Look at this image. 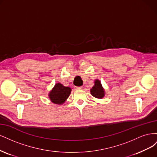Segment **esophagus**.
I'll list each match as a JSON object with an SVG mask.
<instances>
[{"label": "esophagus", "instance_id": "obj_1", "mask_svg": "<svg viewBox=\"0 0 157 157\" xmlns=\"http://www.w3.org/2000/svg\"><path fill=\"white\" fill-rule=\"evenodd\" d=\"M75 90H82L83 89V87L82 86H77L75 88Z\"/></svg>", "mask_w": 157, "mask_h": 157}]
</instances>
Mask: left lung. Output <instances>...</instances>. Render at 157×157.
Wrapping results in <instances>:
<instances>
[{"label":"left lung","instance_id":"8db88e82","mask_svg":"<svg viewBox=\"0 0 157 157\" xmlns=\"http://www.w3.org/2000/svg\"><path fill=\"white\" fill-rule=\"evenodd\" d=\"M90 93L92 96L98 99H102L105 96V89L102 86L101 81L99 79L95 80L94 86L90 89Z\"/></svg>","mask_w":157,"mask_h":157}]
</instances>
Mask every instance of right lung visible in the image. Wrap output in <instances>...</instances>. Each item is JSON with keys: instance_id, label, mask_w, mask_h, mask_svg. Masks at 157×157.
Returning <instances> with one entry per match:
<instances>
[{"instance_id": "1", "label": "right lung", "mask_w": 157, "mask_h": 157, "mask_svg": "<svg viewBox=\"0 0 157 157\" xmlns=\"http://www.w3.org/2000/svg\"><path fill=\"white\" fill-rule=\"evenodd\" d=\"M71 92V88L64 86L62 84L56 83L48 94V97L52 103L57 105H62L67 100Z\"/></svg>"}]
</instances>
